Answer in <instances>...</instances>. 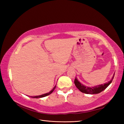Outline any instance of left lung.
<instances>
[{"label": "left lung", "instance_id": "obj_1", "mask_svg": "<svg viewBox=\"0 0 124 124\" xmlns=\"http://www.w3.org/2000/svg\"><path fill=\"white\" fill-rule=\"evenodd\" d=\"M114 74L113 75L112 79L110 81H109L108 83H106L104 84H102L98 86H96L95 87H90L83 85L79 82L78 80L76 78V77H75L74 80V84L78 89L81 92H83V93L86 94H97L103 91L104 90L106 89L109 85L110 84L112 83L113 79L114 78Z\"/></svg>", "mask_w": 124, "mask_h": 124}]
</instances>
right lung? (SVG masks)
<instances>
[{"mask_svg":"<svg viewBox=\"0 0 124 124\" xmlns=\"http://www.w3.org/2000/svg\"><path fill=\"white\" fill-rule=\"evenodd\" d=\"M56 86H54L53 89H52V90H51V91H50L49 92H47V93H45V94H43V95H40V96H31V97H32V98H41V97H45V96H48V95H50V94H51L52 92L54 91V90L55 89V88H56Z\"/></svg>","mask_w":124,"mask_h":124,"instance_id":"obj_1","label":"right lung"}]
</instances>
